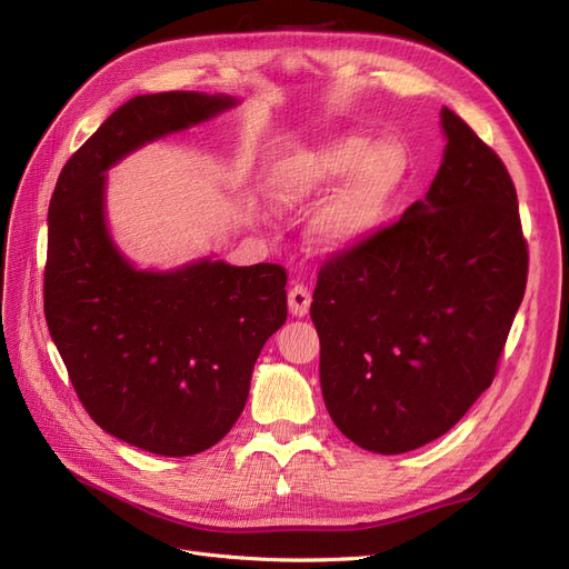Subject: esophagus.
Segmentation results:
<instances>
[{"instance_id": "obj_1", "label": "esophagus", "mask_w": 569, "mask_h": 569, "mask_svg": "<svg viewBox=\"0 0 569 569\" xmlns=\"http://www.w3.org/2000/svg\"><path fill=\"white\" fill-rule=\"evenodd\" d=\"M308 308H311V289L306 284H295L289 289V311L291 316L303 318L308 316Z\"/></svg>"}]
</instances>
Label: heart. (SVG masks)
<instances>
[{"instance_id":"b5f03b06","label":"heart","mask_w":569,"mask_h":569,"mask_svg":"<svg viewBox=\"0 0 569 569\" xmlns=\"http://www.w3.org/2000/svg\"><path fill=\"white\" fill-rule=\"evenodd\" d=\"M406 168L399 142L372 144L366 134H339L284 157L270 170L268 189L280 209H303L343 181L318 211L313 234L325 251L347 253L382 226L406 180Z\"/></svg>"}]
</instances>
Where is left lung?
I'll return each instance as SVG.
<instances>
[{"mask_svg":"<svg viewBox=\"0 0 569 569\" xmlns=\"http://www.w3.org/2000/svg\"><path fill=\"white\" fill-rule=\"evenodd\" d=\"M425 199L320 266L311 318L339 432L372 453L439 439L487 391L527 287L518 192L451 109Z\"/></svg>","mask_w":569,"mask_h":569,"instance_id":"8db88e82","label":"left lung"}]
</instances>
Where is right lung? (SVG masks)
I'll list each match as a JSON object with an SVG mask.
<instances>
[{
  "label": "right lung",
  "mask_w": 569,
  "mask_h": 569,
  "mask_svg": "<svg viewBox=\"0 0 569 569\" xmlns=\"http://www.w3.org/2000/svg\"><path fill=\"white\" fill-rule=\"evenodd\" d=\"M230 107L201 92L130 99L66 161L49 201L44 318L78 399L104 432L168 458L211 449L244 410L256 358L287 320V270H134L107 232L104 170Z\"/></svg>",
  "instance_id": "right-lung-1"
}]
</instances>
